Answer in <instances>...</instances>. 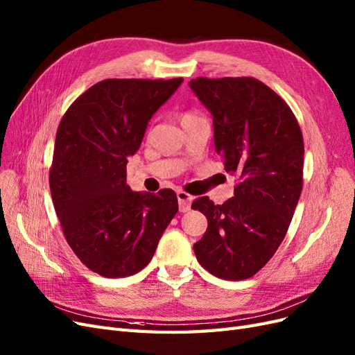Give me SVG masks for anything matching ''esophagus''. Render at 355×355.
<instances>
[{
	"label": "esophagus",
	"mask_w": 355,
	"mask_h": 355,
	"mask_svg": "<svg viewBox=\"0 0 355 355\" xmlns=\"http://www.w3.org/2000/svg\"><path fill=\"white\" fill-rule=\"evenodd\" d=\"M178 196V201H179V210L182 213H185L191 209V202H192V197L189 194H187V192L184 191H178L176 192Z\"/></svg>",
	"instance_id": "esophagus-1"
}]
</instances>
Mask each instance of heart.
<instances>
[{
	"mask_svg": "<svg viewBox=\"0 0 355 355\" xmlns=\"http://www.w3.org/2000/svg\"><path fill=\"white\" fill-rule=\"evenodd\" d=\"M192 118H196V115H194V114H191V112H185L184 115H182V121L192 120Z\"/></svg>",
	"mask_w": 355,
	"mask_h": 355,
	"instance_id": "1",
	"label": "heart"
}]
</instances>
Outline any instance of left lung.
<instances>
[{"label":"left lung","mask_w":355,"mask_h":355,"mask_svg":"<svg viewBox=\"0 0 355 355\" xmlns=\"http://www.w3.org/2000/svg\"><path fill=\"white\" fill-rule=\"evenodd\" d=\"M189 87L213 116L225 170L239 178L223 204L192 202L207 218L194 252L210 274L245 280L274 256L292 222L302 191V132L288 105L256 78L200 77Z\"/></svg>","instance_id":"obj_1"}]
</instances>
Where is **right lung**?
<instances>
[{"label":"right lung","mask_w":355,"mask_h":355,"mask_svg":"<svg viewBox=\"0 0 355 355\" xmlns=\"http://www.w3.org/2000/svg\"><path fill=\"white\" fill-rule=\"evenodd\" d=\"M182 83L103 80L62 118L50 168L51 198L69 247L96 274L116 278L142 271L178 213L171 189H130L127 158Z\"/></svg>","instance_id":"1"}]
</instances>
